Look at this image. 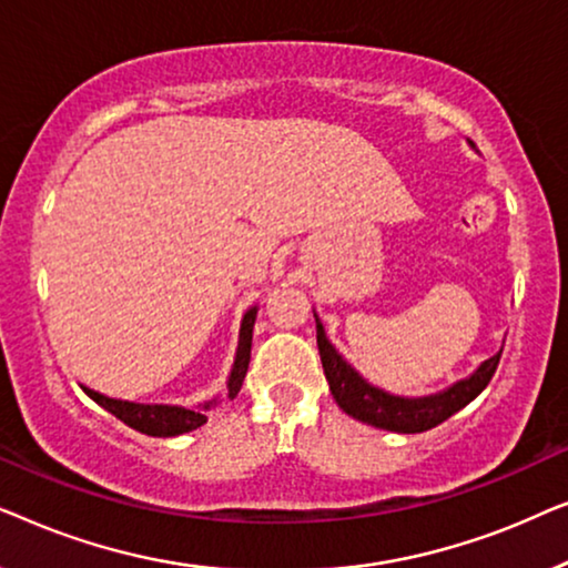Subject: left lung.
<instances>
[{"instance_id": "8db88e82", "label": "left lung", "mask_w": 568, "mask_h": 568, "mask_svg": "<svg viewBox=\"0 0 568 568\" xmlns=\"http://www.w3.org/2000/svg\"><path fill=\"white\" fill-rule=\"evenodd\" d=\"M317 325V348H321V362L325 369V379L331 385V395L336 398L341 408L348 416L359 418L364 424L377 426V429L398 432V434H418L447 422L449 416L468 406L476 395L484 393V387L491 383L496 367H499L501 352L486 359L480 367L473 372L468 379H460L445 393L426 395V398H398L356 375L348 364L341 359V354L325 338L321 321L315 317Z\"/></svg>"}]
</instances>
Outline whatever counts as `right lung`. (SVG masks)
I'll return each mask as SVG.
<instances>
[{
    "label": "right lung",
    "mask_w": 568,
    "mask_h": 568,
    "mask_svg": "<svg viewBox=\"0 0 568 568\" xmlns=\"http://www.w3.org/2000/svg\"><path fill=\"white\" fill-rule=\"evenodd\" d=\"M255 313L258 310H247L243 317V328H240V344H237V356H235V367H232L230 375V398H235L243 387L247 364H251V341H253V325H255ZM84 393L90 395L98 406H103L105 410H111L115 418H121L123 424L131 426V429L150 434V437H175V434H185L199 429L201 424H206L204 410H193V408H178V406H142V403H129V400H113L105 398L90 387H82ZM212 406L206 403L204 408Z\"/></svg>",
    "instance_id": "right-lung-1"
}]
</instances>
